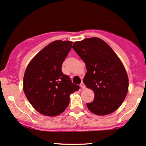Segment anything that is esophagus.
<instances>
[{
    "label": "esophagus",
    "mask_w": 146,
    "mask_h": 146,
    "mask_svg": "<svg viewBox=\"0 0 146 146\" xmlns=\"http://www.w3.org/2000/svg\"><path fill=\"white\" fill-rule=\"evenodd\" d=\"M80 87H81L82 89H85V85H84V84L83 82H82L81 84H80Z\"/></svg>",
    "instance_id": "34e87169"
}]
</instances>
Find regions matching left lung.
Masks as SVG:
<instances>
[{
  "instance_id": "obj_1",
  "label": "left lung",
  "mask_w": 146,
  "mask_h": 146,
  "mask_svg": "<svg viewBox=\"0 0 146 146\" xmlns=\"http://www.w3.org/2000/svg\"><path fill=\"white\" fill-rule=\"evenodd\" d=\"M73 48L86 64L83 82L95 95L92 102L86 103L88 109L99 116L113 113L128 91V77L121 61L106 42L97 37L74 42Z\"/></svg>"
}]
</instances>
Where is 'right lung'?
<instances>
[{
	"label": "right lung",
	"instance_id": "add662e5",
	"mask_svg": "<svg viewBox=\"0 0 146 146\" xmlns=\"http://www.w3.org/2000/svg\"><path fill=\"white\" fill-rule=\"evenodd\" d=\"M72 44L68 41H52L36 54L25 71V96L35 110L45 116L62 113L69 104L70 94L80 89L62 71Z\"/></svg>",
	"mask_w": 146,
	"mask_h": 146
}]
</instances>
